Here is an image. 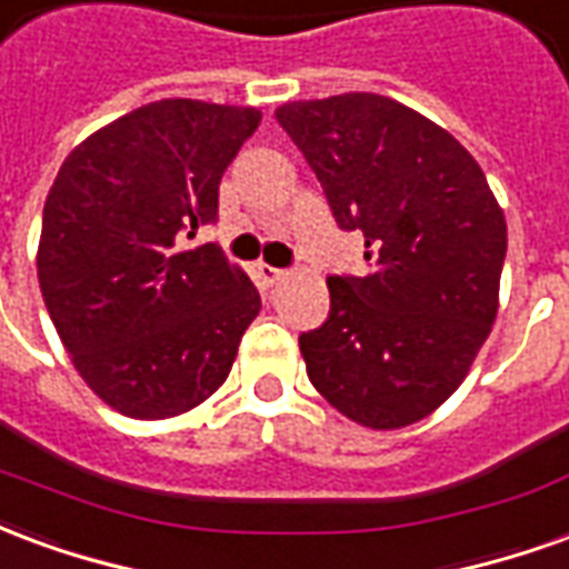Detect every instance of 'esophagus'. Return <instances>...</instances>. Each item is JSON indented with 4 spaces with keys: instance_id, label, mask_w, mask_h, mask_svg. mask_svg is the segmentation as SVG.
I'll return each mask as SVG.
<instances>
[{
    "instance_id": "esophagus-1",
    "label": "esophagus",
    "mask_w": 569,
    "mask_h": 569,
    "mask_svg": "<svg viewBox=\"0 0 569 569\" xmlns=\"http://www.w3.org/2000/svg\"><path fill=\"white\" fill-rule=\"evenodd\" d=\"M256 273H259V280L264 286L280 283V280H283V277H286L283 268H273V264H264V261H259V264H256Z\"/></svg>"
}]
</instances>
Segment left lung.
<instances>
[{
	"label": "left lung",
	"mask_w": 569,
	"mask_h": 569,
	"mask_svg": "<svg viewBox=\"0 0 569 569\" xmlns=\"http://www.w3.org/2000/svg\"><path fill=\"white\" fill-rule=\"evenodd\" d=\"M277 121L338 224L366 237L362 277H329V320L298 338L310 383L359 427H411L463 383L497 320L502 207L448 130L390 97L298 100Z\"/></svg>",
	"instance_id": "left-lung-1"
}]
</instances>
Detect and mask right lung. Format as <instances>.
<instances>
[{
    "mask_svg": "<svg viewBox=\"0 0 569 569\" xmlns=\"http://www.w3.org/2000/svg\"><path fill=\"white\" fill-rule=\"evenodd\" d=\"M261 121L252 106L158 100L69 151L48 191L36 271L81 381L137 420L186 415L234 366L261 298L216 243L219 182Z\"/></svg>",
    "mask_w": 569,
    "mask_h": 569,
    "instance_id": "1",
    "label": "right lung"
}]
</instances>
